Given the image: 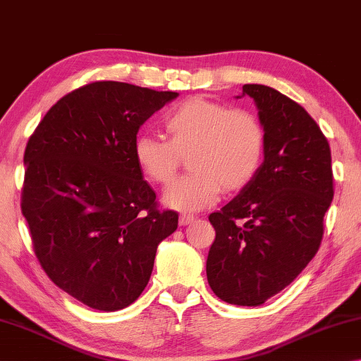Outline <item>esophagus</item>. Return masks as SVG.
<instances>
[{"instance_id":"esophagus-1","label":"esophagus","mask_w":361,"mask_h":361,"mask_svg":"<svg viewBox=\"0 0 361 361\" xmlns=\"http://www.w3.org/2000/svg\"><path fill=\"white\" fill-rule=\"evenodd\" d=\"M193 220H195V217L192 216V214H180L179 224H180L182 226H185V225H188V224H192Z\"/></svg>"}]
</instances>
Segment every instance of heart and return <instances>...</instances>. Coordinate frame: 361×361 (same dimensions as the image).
I'll list each match as a JSON object with an SVG mask.
<instances>
[{"label": "heart", "instance_id": "obj_1", "mask_svg": "<svg viewBox=\"0 0 361 361\" xmlns=\"http://www.w3.org/2000/svg\"><path fill=\"white\" fill-rule=\"evenodd\" d=\"M166 139L137 135L133 157L141 173L155 184H169L188 155L190 174L163 193V204L182 212L201 211L216 203L222 187L238 192L247 187L262 166L264 130L249 111L201 97L174 106L163 118Z\"/></svg>", "mask_w": 361, "mask_h": 361}]
</instances>
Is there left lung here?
Here are the masks:
<instances>
[{"instance_id":"8db88e82","label":"left lung","mask_w":361,"mask_h":361,"mask_svg":"<svg viewBox=\"0 0 361 361\" xmlns=\"http://www.w3.org/2000/svg\"><path fill=\"white\" fill-rule=\"evenodd\" d=\"M264 130L262 166L247 187L212 212L206 262L220 300L260 306L290 286L317 254L333 200L331 150L315 120L274 88L243 85Z\"/></svg>"}]
</instances>
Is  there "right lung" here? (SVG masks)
Here are the masks:
<instances>
[{
	"label": "right lung",
	"instance_id": "1",
	"mask_svg": "<svg viewBox=\"0 0 361 361\" xmlns=\"http://www.w3.org/2000/svg\"><path fill=\"white\" fill-rule=\"evenodd\" d=\"M179 97L92 82L50 107L25 149L22 214L56 287L98 311L136 301L179 222L158 211L133 157L141 125Z\"/></svg>",
	"mask_w": 361,
	"mask_h": 361
}]
</instances>
